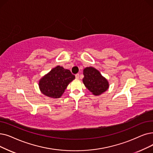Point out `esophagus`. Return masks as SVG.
I'll return each instance as SVG.
<instances>
[{"instance_id":"obj_1","label":"esophagus","mask_w":153,"mask_h":153,"mask_svg":"<svg viewBox=\"0 0 153 153\" xmlns=\"http://www.w3.org/2000/svg\"><path fill=\"white\" fill-rule=\"evenodd\" d=\"M76 79H79V74H76Z\"/></svg>"}]
</instances>
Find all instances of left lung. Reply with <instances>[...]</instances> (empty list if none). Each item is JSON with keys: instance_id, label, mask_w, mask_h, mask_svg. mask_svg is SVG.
<instances>
[{"instance_id": "obj_1", "label": "left lung", "mask_w": 153, "mask_h": 153, "mask_svg": "<svg viewBox=\"0 0 153 153\" xmlns=\"http://www.w3.org/2000/svg\"><path fill=\"white\" fill-rule=\"evenodd\" d=\"M83 83L94 96L101 95L109 89V84L107 79L93 67H87L83 70Z\"/></svg>"}]
</instances>
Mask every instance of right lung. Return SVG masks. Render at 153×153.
Here are the masks:
<instances>
[{
    "label": "right lung",
    "mask_w": 153,
    "mask_h": 153,
    "mask_svg": "<svg viewBox=\"0 0 153 153\" xmlns=\"http://www.w3.org/2000/svg\"><path fill=\"white\" fill-rule=\"evenodd\" d=\"M75 79L71 71L57 65L39 81V88L42 94L51 98H60L69 84Z\"/></svg>",
    "instance_id": "1"
}]
</instances>
